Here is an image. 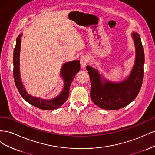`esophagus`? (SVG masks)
Returning <instances> with one entry per match:
<instances>
[{
  "instance_id": "34e87169",
  "label": "esophagus",
  "mask_w": 155,
  "mask_h": 155,
  "mask_svg": "<svg viewBox=\"0 0 155 155\" xmlns=\"http://www.w3.org/2000/svg\"><path fill=\"white\" fill-rule=\"evenodd\" d=\"M80 63L82 68H85L88 63V58L86 55H83L80 58Z\"/></svg>"
}]
</instances>
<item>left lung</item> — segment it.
Here are the masks:
<instances>
[{
	"mask_svg": "<svg viewBox=\"0 0 155 155\" xmlns=\"http://www.w3.org/2000/svg\"><path fill=\"white\" fill-rule=\"evenodd\" d=\"M136 48V59L129 76L120 83L103 80L97 70L90 66L87 70L91 79V97L94 104L101 109L118 110L129 105L141 88L144 70V51L140 36L132 34Z\"/></svg>",
	"mask_w": 155,
	"mask_h": 155,
	"instance_id": "left-lung-1",
	"label": "left lung"
}]
</instances>
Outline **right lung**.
<instances>
[{"instance_id":"obj_1","label":"right lung","mask_w":155,"mask_h":155,"mask_svg":"<svg viewBox=\"0 0 155 155\" xmlns=\"http://www.w3.org/2000/svg\"><path fill=\"white\" fill-rule=\"evenodd\" d=\"M22 35L18 36L16 40V45L13 51V78L15 85L21 96L30 104L43 110H53L58 109L67 100L69 96V89L74 78L80 70V61L79 60L64 63L61 70V76L64 79V88L60 94L52 100H46L39 97L31 96L25 91L20 78L19 70V53Z\"/></svg>"}]
</instances>
